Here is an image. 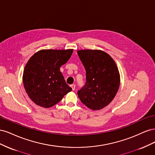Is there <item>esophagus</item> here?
Segmentation results:
<instances>
[{"mask_svg": "<svg viewBox=\"0 0 155 155\" xmlns=\"http://www.w3.org/2000/svg\"><path fill=\"white\" fill-rule=\"evenodd\" d=\"M70 87H71V88H72V91H74L75 88H76V85H74V84H72V85H70Z\"/></svg>", "mask_w": 155, "mask_h": 155, "instance_id": "34e87169", "label": "esophagus"}]
</instances>
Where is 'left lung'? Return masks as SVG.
<instances>
[{
    "label": "left lung",
    "instance_id": "1",
    "mask_svg": "<svg viewBox=\"0 0 155 155\" xmlns=\"http://www.w3.org/2000/svg\"><path fill=\"white\" fill-rule=\"evenodd\" d=\"M86 70V83L78 92L83 104L100 110L113 100L120 87V76L111 56L100 50L77 51Z\"/></svg>",
    "mask_w": 155,
    "mask_h": 155
}]
</instances>
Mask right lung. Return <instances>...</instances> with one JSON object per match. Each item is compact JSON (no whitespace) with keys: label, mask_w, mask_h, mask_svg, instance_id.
Returning <instances> with one entry per match:
<instances>
[{"label":"right lung","mask_w":155,"mask_h":155,"mask_svg":"<svg viewBox=\"0 0 155 155\" xmlns=\"http://www.w3.org/2000/svg\"><path fill=\"white\" fill-rule=\"evenodd\" d=\"M72 52L73 49L41 50L28 61L22 82L28 95L36 105L44 108L53 107L72 90L59 70Z\"/></svg>","instance_id":"obj_1"}]
</instances>
